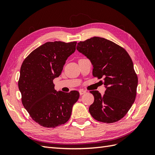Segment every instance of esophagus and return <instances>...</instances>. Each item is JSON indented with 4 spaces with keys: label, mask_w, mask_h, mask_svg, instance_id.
Instances as JSON below:
<instances>
[{
    "label": "esophagus",
    "mask_w": 155,
    "mask_h": 155,
    "mask_svg": "<svg viewBox=\"0 0 155 155\" xmlns=\"http://www.w3.org/2000/svg\"><path fill=\"white\" fill-rule=\"evenodd\" d=\"M86 92H87V91H85V90H82V89H81V90L79 91V94H80V95H83V94H85V93H86Z\"/></svg>",
    "instance_id": "34e87169"
}]
</instances>
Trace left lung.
I'll return each mask as SVG.
<instances>
[{"label": "left lung", "instance_id": "8db88e82", "mask_svg": "<svg viewBox=\"0 0 155 155\" xmlns=\"http://www.w3.org/2000/svg\"><path fill=\"white\" fill-rule=\"evenodd\" d=\"M76 48L91 60L93 76L104 79L106 87L103 96L97 91H90L94 101L89 112L101 122L119 121L127 113L137 96L138 77L130 55L121 46L99 37L80 41Z\"/></svg>", "mask_w": 155, "mask_h": 155}]
</instances>
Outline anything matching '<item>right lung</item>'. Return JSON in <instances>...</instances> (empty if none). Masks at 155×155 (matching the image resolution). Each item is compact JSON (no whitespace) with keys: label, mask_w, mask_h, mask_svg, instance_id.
Masks as SVG:
<instances>
[{"label":"right lung","mask_w":155,"mask_h":155,"mask_svg":"<svg viewBox=\"0 0 155 155\" xmlns=\"http://www.w3.org/2000/svg\"><path fill=\"white\" fill-rule=\"evenodd\" d=\"M76 41L47 42L27 56L21 67L18 81L23 106L40 125L54 128L68 121L79 92L57 91L54 79L59 77Z\"/></svg>","instance_id":"obj_1"}]
</instances>
